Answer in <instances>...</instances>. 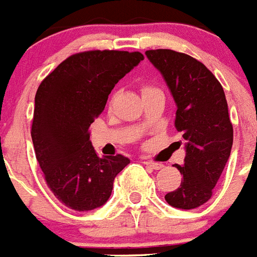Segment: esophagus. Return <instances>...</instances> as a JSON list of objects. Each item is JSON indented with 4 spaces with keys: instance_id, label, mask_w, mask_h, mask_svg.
Here are the masks:
<instances>
[{
    "instance_id": "obj_1",
    "label": "esophagus",
    "mask_w": 257,
    "mask_h": 257,
    "mask_svg": "<svg viewBox=\"0 0 257 257\" xmlns=\"http://www.w3.org/2000/svg\"><path fill=\"white\" fill-rule=\"evenodd\" d=\"M144 165L148 166V168L153 169V170H160V169L164 168V165L162 164H160V162H153V161H144Z\"/></svg>"
}]
</instances>
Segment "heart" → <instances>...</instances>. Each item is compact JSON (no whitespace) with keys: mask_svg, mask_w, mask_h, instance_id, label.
<instances>
[{"mask_svg":"<svg viewBox=\"0 0 257 257\" xmlns=\"http://www.w3.org/2000/svg\"><path fill=\"white\" fill-rule=\"evenodd\" d=\"M151 89H155V88H151V87H146V88H144L143 91H151Z\"/></svg>","mask_w":257,"mask_h":257,"instance_id":"heart-1","label":"heart"}]
</instances>
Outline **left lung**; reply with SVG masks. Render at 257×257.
<instances>
[{
	"label": "left lung",
	"mask_w": 257,
	"mask_h": 257,
	"mask_svg": "<svg viewBox=\"0 0 257 257\" xmlns=\"http://www.w3.org/2000/svg\"><path fill=\"white\" fill-rule=\"evenodd\" d=\"M147 58L161 72L177 105L175 128L186 140L182 175L165 200L178 209L207 203L220 179L233 147V124L222 85L201 62L170 49L147 50Z\"/></svg>",
	"instance_id": "left-lung-1"
}]
</instances>
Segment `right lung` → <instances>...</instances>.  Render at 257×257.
<instances>
[{
  "label": "right lung",
  "mask_w": 257,
  "mask_h": 257,
  "mask_svg": "<svg viewBox=\"0 0 257 257\" xmlns=\"http://www.w3.org/2000/svg\"><path fill=\"white\" fill-rule=\"evenodd\" d=\"M143 60L139 52L72 54L39 85L31 137L48 187L67 208L87 212L104 205L115 175L130 164L122 155L98 157L89 127L114 85Z\"/></svg>",
  "instance_id": "obj_1"
}]
</instances>
